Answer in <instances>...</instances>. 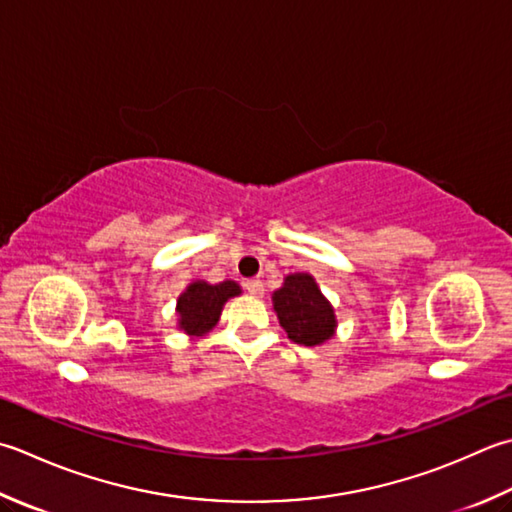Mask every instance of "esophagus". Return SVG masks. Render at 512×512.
Here are the masks:
<instances>
[{"instance_id":"34e87169","label":"esophagus","mask_w":512,"mask_h":512,"mask_svg":"<svg viewBox=\"0 0 512 512\" xmlns=\"http://www.w3.org/2000/svg\"><path fill=\"white\" fill-rule=\"evenodd\" d=\"M244 288L248 290V295H253V297H262L264 295V284L259 282V279H246Z\"/></svg>"}]
</instances>
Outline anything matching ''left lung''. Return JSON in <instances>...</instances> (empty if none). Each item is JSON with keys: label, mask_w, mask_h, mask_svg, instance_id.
I'll return each mask as SVG.
<instances>
[{"label": "left lung", "mask_w": 512, "mask_h": 512, "mask_svg": "<svg viewBox=\"0 0 512 512\" xmlns=\"http://www.w3.org/2000/svg\"><path fill=\"white\" fill-rule=\"evenodd\" d=\"M273 308L288 339L295 344L319 346L335 335V310L313 275H286L282 288L273 293Z\"/></svg>", "instance_id": "8db88e82"}]
</instances>
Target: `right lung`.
I'll list each match as a JSON object with an SVG mask.
<instances>
[{
	"label": "right lung",
	"instance_id": "obj_1",
	"mask_svg": "<svg viewBox=\"0 0 512 512\" xmlns=\"http://www.w3.org/2000/svg\"><path fill=\"white\" fill-rule=\"evenodd\" d=\"M239 293H242V288L237 282H230V279L219 284H208L197 279L177 297V326L190 337L206 335L219 322L224 304Z\"/></svg>",
	"mask_w": 512,
	"mask_h": 512
}]
</instances>
